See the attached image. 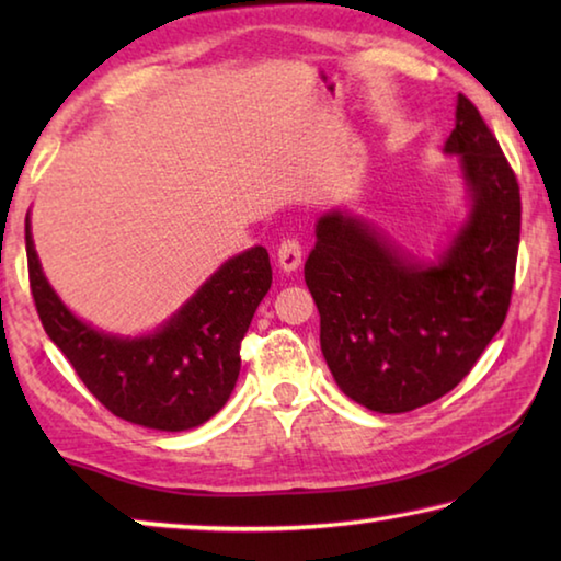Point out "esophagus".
<instances>
[{
    "mask_svg": "<svg viewBox=\"0 0 561 561\" xmlns=\"http://www.w3.org/2000/svg\"><path fill=\"white\" fill-rule=\"evenodd\" d=\"M277 264H279V270L287 272V274L294 272V270H299V264H301V244H299V240L287 237V240L279 244Z\"/></svg>",
    "mask_w": 561,
    "mask_h": 561,
    "instance_id": "34e87169",
    "label": "esophagus"
}]
</instances>
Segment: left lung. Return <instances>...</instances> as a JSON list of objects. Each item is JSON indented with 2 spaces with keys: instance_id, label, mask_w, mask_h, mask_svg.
Listing matches in <instances>:
<instances>
[{
  "instance_id": "8db88e82",
  "label": "left lung",
  "mask_w": 561,
  "mask_h": 561,
  "mask_svg": "<svg viewBox=\"0 0 561 561\" xmlns=\"http://www.w3.org/2000/svg\"><path fill=\"white\" fill-rule=\"evenodd\" d=\"M445 153L460 158L470 215L438 262L421 264L364 217L317 220L304 279L321 354L351 401L405 413L453 391L507 317L519 247V185L462 93Z\"/></svg>"
}]
</instances>
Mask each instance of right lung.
<instances>
[{
  "instance_id": "right-lung-1",
  "label": "right lung",
  "mask_w": 561,
  "mask_h": 561,
  "mask_svg": "<svg viewBox=\"0 0 561 561\" xmlns=\"http://www.w3.org/2000/svg\"><path fill=\"white\" fill-rule=\"evenodd\" d=\"M26 262L44 331L89 391L123 421L190 431L220 411L240 376V344L272 287L264 247L227 260L163 327L116 336L87 324L59 299L36 257L26 217Z\"/></svg>"
}]
</instances>
